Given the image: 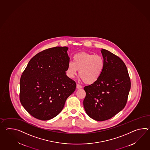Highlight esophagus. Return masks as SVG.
<instances>
[{"label": "esophagus", "instance_id": "34e87169", "mask_svg": "<svg viewBox=\"0 0 150 150\" xmlns=\"http://www.w3.org/2000/svg\"><path fill=\"white\" fill-rule=\"evenodd\" d=\"M82 88V86H81V85H80L79 84H76L77 89H81V88Z\"/></svg>", "mask_w": 150, "mask_h": 150}]
</instances>
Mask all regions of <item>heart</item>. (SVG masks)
Masks as SVG:
<instances>
[{"mask_svg":"<svg viewBox=\"0 0 150 150\" xmlns=\"http://www.w3.org/2000/svg\"><path fill=\"white\" fill-rule=\"evenodd\" d=\"M105 66L104 59L99 55L81 52L74 55L73 62L67 64L68 76L73 78L78 70L80 78L86 84L95 83L100 79Z\"/></svg>","mask_w":150,"mask_h":150,"instance_id":"1","label":"heart"}]
</instances>
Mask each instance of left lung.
Returning a JSON list of instances; mask_svg holds the SVG:
<instances>
[{"mask_svg":"<svg viewBox=\"0 0 150 150\" xmlns=\"http://www.w3.org/2000/svg\"><path fill=\"white\" fill-rule=\"evenodd\" d=\"M105 66L95 83L84 88L86 96L83 106L87 115L97 121L109 120L126 105L131 88L127 66L120 57L101 50Z\"/></svg>","mask_w":150,"mask_h":150,"instance_id":"8db88e82","label":"left lung"}]
</instances>
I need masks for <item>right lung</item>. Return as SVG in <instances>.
<instances>
[{
	"instance_id": "obj_1",
	"label": "right lung",
	"mask_w": 150,
	"mask_h": 150,
	"mask_svg": "<svg viewBox=\"0 0 150 150\" xmlns=\"http://www.w3.org/2000/svg\"><path fill=\"white\" fill-rule=\"evenodd\" d=\"M67 47L42 50L33 57L20 80V102L31 116L47 120L63 109L75 90V82L66 75L69 57Z\"/></svg>"
}]
</instances>
